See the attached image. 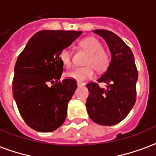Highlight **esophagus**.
<instances>
[{"label":"esophagus","mask_w":156,"mask_h":156,"mask_svg":"<svg viewBox=\"0 0 156 156\" xmlns=\"http://www.w3.org/2000/svg\"><path fill=\"white\" fill-rule=\"evenodd\" d=\"M77 85H78V86H83V85H84V83H81V82H78V83H77Z\"/></svg>","instance_id":"1"}]
</instances>
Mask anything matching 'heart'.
<instances>
[{
  "label": "heart",
  "instance_id": "heart-1",
  "mask_svg": "<svg viewBox=\"0 0 156 156\" xmlns=\"http://www.w3.org/2000/svg\"><path fill=\"white\" fill-rule=\"evenodd\" d=\"M79 46L88 52L84 62L87 66L73 68L66 73L67 77L77 81H84L94 77V72L93 67L98 73H103L108 69L110 64V55L103 49V45L98 39L94 37H86L80 41ZM72 55L73 53L69 48L62 49L59 54L60 60L66 68L71 66Z\"/></svg>",
  "mask_w": 156,
  "mask_h": 156
}]
</instances>
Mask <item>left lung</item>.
Masks as SVG:
<instances>
[{"label": "left lung", "mask_w": 156, "mask_h": 156, "mask_svg": "<svg viewBox=\"0 0 156 156\" xmlns=\"http://www.w3.org/2000/svg\"><path fill=\"white\" fill-rule=\"evenodd\" d=\"M107 42L112 58L107 71L86 87L89 95L86 107L92 120L101 125H115L130 112L136 101L138 70L131 49L116 34L107 30H94ZM98 82H106L101 89Z\"/></svg>", "instance_id": "1"}]
</instances>
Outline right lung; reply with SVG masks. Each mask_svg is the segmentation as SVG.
<instances>
[{"label": "right lung", "mask_w": 156, "mask_h": 156, "mask_svg": "<svg viewBox=\"0 0 156 156\" xmlns=\"http://www.w3.org/2000/svg\"><path fill=\"white\" fill-rule=\"evenodd\" d=\"M81 33L40 31L32 36L17 58L12 81L13 97L23 120L34 130L54 131L64 122L77 82L70 78L60 81L63 64L59 54ZM49 83L53 84L51 87Z\"/></svg>", "instance_id": "1"}]
</instances>
